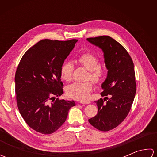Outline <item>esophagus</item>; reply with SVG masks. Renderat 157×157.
Returning <instances> with one entry per match:
<instances>
[{"label":"esophagus","instance_id":"obj_1","mask_svg":"<svg viewBox=\"0 0 157 157\" xmlns=\"http://www.w3.org/2000/svg\"><path fill=\"white\" fill-rule=\"evenodd\" d=\"M90 101H79V103L80 104H85V105H88V104H90Z\"/></svg>","mask_w":157,"mask_h":157}]
</instances>
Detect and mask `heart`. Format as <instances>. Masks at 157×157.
<instances>
[{"instance_id":"heart-1","label":"heart","mask_w":157,"mask_h":157,"mask_svg":"<svg viewBox=\"0 0 157 157\" xmlns=\"http://www.w3.org/2000/svg\"><path fill=\"white\" fill-rule=\"evenodd\" d=\"M78 61L90 71L89 78H91L96 83L103 80L105 71L99 66V60L94 55L89 52L83 53L79 56ZM73 64L72 62H65L61 68V77L66 82H69L72 78ZM93 84L92 82H75L69 85L66 88V93L69 97L80 101H86L89 97L92 91Z\"/></svg>"}]
</instances>
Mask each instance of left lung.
Segmentation results:
<instances>
[{
  "instance_id": "left-lung-1",
  "label": "left lung",
  "mask_w": 157,
  "mask_h": 157,
  "mask_svg": "<svg viewBox=\"0 0 157 157\" xmlns=\"http://www.w3.org/2000/svg\"><path fill=\"white\" fill-rule=\"evenodd\" d=\"M87 40L102 50L108 70L101 85V96L105 98L95 101L98 114L88 121L100 131L107 132L117 127L131 109L136 92L134 63L125 48L110 36Z\"/></svg>"
}]
</instances>
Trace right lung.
I'll return each instance as SVG.
<instances>
[{
	"instance_id": "1",
	"label": "right lung",
	"mask_w": 157,
	"mask_h": 157,
	"mask_svg": "<svg viewBox=\"0 0 157 157\" xmlns=\"http://www.w3.org/2000/svg\"><path fill=\"white\" fill-rule=\"evenodd\" d=\"M77 40H42L21 59L15 76V93L20 114L35 131L51 134L67 117L73 101L55 99L63 94L61 68Z\"/></svg>"
}]
</instances>
